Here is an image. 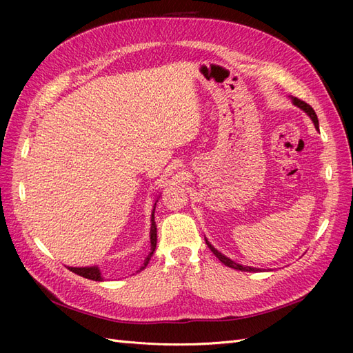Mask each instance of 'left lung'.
Listing matches in <instances>:
<instances>
[{
    "label": "left lung",
    "instance_id": "8db88e82",
    "mask_svg": "<svg viewBox=\"0 0 353 353\" xmlns=\"http://www.w3.org/2000/svg\"><path fill=\"white\" fill-rule=\"evenodd\" d=\"M292 101H293V104L294 105H297L299 109H302L309 117H311L312 119V122H314V125H315V128L316 130H319V126H318V117H316V113H315V110L311 108V105H309L307 103H305V101H302V100H299V99H296V97H292ZM206 244L209 245V249L213 252V254L216 256V258L225 265V266H230V268H234V270H239V271H248V272H258V271H261L259 268H252V266H244V265H240V263H236L234 261H231L230 258H227L225 254H222L221 252H218L215 248H213V245L206 240Z\"/></svg>",
    "mask_w": 353,
    "mask_h": 353
}]
</instances>
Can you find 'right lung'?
<instances>
[{"mask_svg":"<svg viewBox=\"0 0 353 353\" xmlns=\"http://www.w3.org/2000/svg\"><path fill=\"white\" fill-rule=\"evenodd\" d=\"M157 201V200H156ZM154 209H156V203L153 206V212H152V227H150V252H148V254L145 256V259L143 262V266L140 268L144 270L145 266L148 265V262H150L152 256L154 253V249H156V243H157V228H156V222H154ZM68 270H70L72 272L78 274L81 276H83V279H88V280H94V281H103V276H101V272L99 270V266H82V268H74V266H68Z\"/></svg>","mask_w":353,"mask_h":353,"instance_id":"add662e5","label":"right lung"}]
</instances>
